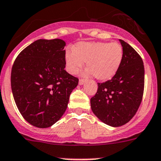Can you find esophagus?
Masks as SVG:
<instances>
[{
    "label": "esophagus",
    "instance_id": "esophagus-1",
    "mask_svg": "<svg viewBox=\"0 0 161 161\" xmlns=\"http://www.w3.org/2000/svg\"><path fill=\"white\" fill-rule=\"evenodd\" d=\"M84 79H80V80H79V84H80V85H82V84H84Z\"/></svg>",
    "mask_w": 161,
    "mask_h": 161
}]
</instances>
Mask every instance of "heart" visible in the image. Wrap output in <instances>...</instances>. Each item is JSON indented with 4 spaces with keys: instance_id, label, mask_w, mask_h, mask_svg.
<instances>
[{
    "instance_id": "b5f03b06",
    "label": "heart",
    "mask_w": 161,
    "mask_h": 161,
    "mask_svg": "<svg viewBox=\"0 0 161 161\" xmlns=\"http://www.w3.org/2000/svg\"><path fill=\"white\" fill-rule=\"evenodd\" d=\"M123 59V48L117 42H79L73 52H66V69L75 74L84 66L88 69L85 75H93L98 80H106L114 77Z\"/></svg>"
}]
</instances>
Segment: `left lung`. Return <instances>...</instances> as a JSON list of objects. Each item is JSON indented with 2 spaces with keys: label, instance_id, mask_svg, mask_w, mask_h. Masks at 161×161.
Masks as SVG:
<instances>
[{
  "label": "left lung",
  "instance_id": "1",
  "mask_svg": "<svg viewBox=\"0 0 161 161\" xmlns=\"http://www.w3.org/2000/svg\"><path fill=\"white\" fill-rule=\"evenodd\" d=\"M123 59L111 80L98 83V90L91 98L92 112L101 121L120 127L136 114L144 92L145 70L141 56L131 45L120 40Z\"/></svg>",
  "mask_w": 161,
  "mask_h": 161
}]
</instances>
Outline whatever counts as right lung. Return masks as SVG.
<instances>
[{"label": "right lung", "instance_id": "right-lung-1", "mask_svg": "<svg viewBox=\"0 0 161 161\" xmlns=\"http://www.w3.org/2000/svg\"><path fill=\"white\" fill-rule=\"evenodd\" d=\"M66 42L40 39L27 46L15 58L11 86L23 118L36 128L56 123L64 114L78 78L66 67Z\"/></svg>", "mask_w": 161, "mask_h": 161}]
</instances>
